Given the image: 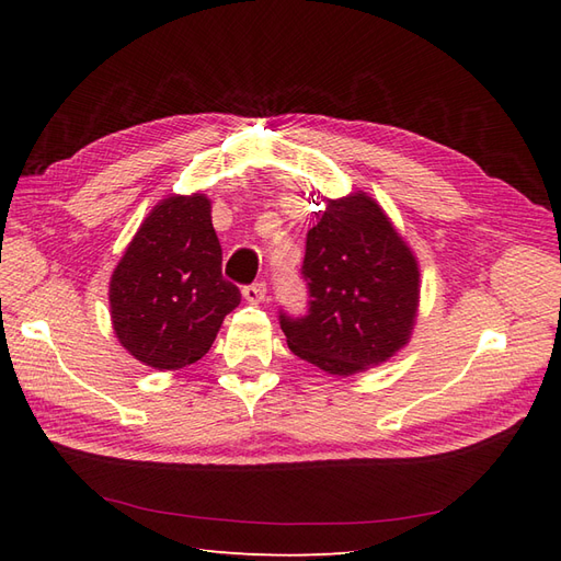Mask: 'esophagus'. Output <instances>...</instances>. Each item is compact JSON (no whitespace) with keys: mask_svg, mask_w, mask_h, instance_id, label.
Returning <instances> with one entry per match:
<instances>
[{"mask_svg":"<svg viewBox=\"0 0 561 561\" xmlns=\"http://www.w3.org/2000/svg\"><path fill=\"white\" fill-rule=\"evenodd\" d=\"M243 297L250 301V304H260L266 299V283L264 280H257V283H250L243 287Z\"/></svg>","mask_w":561,"mask_h":561,"instance_id":"obj_1","label":"esophagus"}]
</instances>
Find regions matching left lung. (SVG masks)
<instances>
[{
    "instance_id": "1",
    "label": "left lung",
    "mask_w": 561,
    "mask_h": 561,
    "mask_svg": "<svg viewBox=\"0 0 561 561\" xmlns=\"http://www.w3.org/2000/svg\"><path fill=\"white\" fill-rule=\"evenodd\" d=\"M301 278L309 309H280L297 358L348 377L381 365L410 339L419 304V266L410 248L365 194L330 201L307 233Z\"/></svg>"
}]
</instances>
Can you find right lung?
<instances>
[{
    "instance_id": "1",
    "label": "right lung",
    "mask_w": 561,
    "mask_h": 561,
    "mask_svg": "<svg viewBox=\"0 0 561 561\" xmlns=\"http://www.w3.org/2000/svg\"><path fill=\"white\" fill-rule=\"evenodd\" d=\"M239 304L241 290L222 276V245L203 194L159 203L110 283L118 342L154 369L201 360Z\"/></svg>"
}]
</instances>
